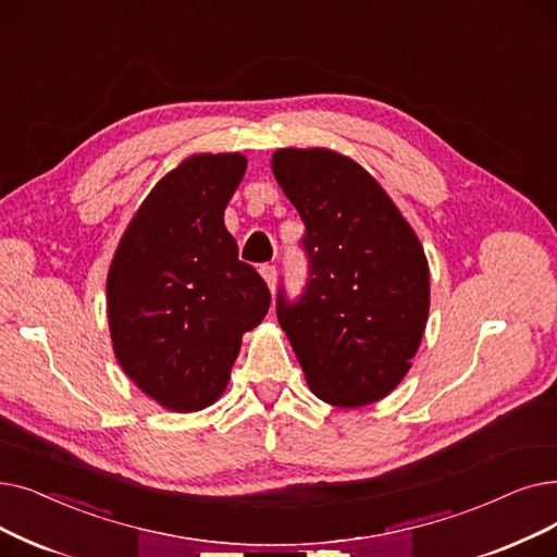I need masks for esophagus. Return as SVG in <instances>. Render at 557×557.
Here are the masks:
<instances>
[{"instance_id": "esophagus-1", "label": "esophagus", "mask_w": 557, "mask_h": 557, "mask_svg": "<svg viewBox=\"0 0 557 557\" xmlns=\"http://www.w3.org/2000/svg\"><path fill=\"white\" fill-rule=\"evenodd\" d=\"M259 273H261V277H263V282L269 284V288H271V294L275 292V282H277V271H275V265H261L259 269Z\"/></svg>"}]
</instances>
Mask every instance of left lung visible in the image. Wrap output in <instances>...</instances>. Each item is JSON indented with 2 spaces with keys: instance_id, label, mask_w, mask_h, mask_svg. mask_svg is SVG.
<instances>
[{
  "instance_id": "8db88e82",
  "label": "left lung",
  "mask_w": 557,
  "mask_h": 557,
  "mask_svg": "<svg viewBox=\"0 0 557 557\" xmlns=\"http://www.w3.org/2000/svg\"><path fill=\"white\" fill-rule=\"evenodd\" d=\"M307 227L309 282L277 319L313 396L364 407L409 371L428 323L430 269L421 240L380 182L327 148H282L271 161Z\"/></svg>"
}]
</instances>
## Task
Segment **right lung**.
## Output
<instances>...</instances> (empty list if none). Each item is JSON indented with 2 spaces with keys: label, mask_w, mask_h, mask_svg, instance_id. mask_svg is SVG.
<instances>
[{
  "label": "right lung",
  "mask_w": 557,
  "mask_h": 557,
  "mask_svg": "<svg viewBox=\"0 0 557 557\" xmlns=\"http://www.w3.org/2000/svg\"><path fill=\"white\" fill-rule=\"evenodd\" d=\"M248 159L190 154L143 200L109 265L107 319L117 364L171 412L223 396L240 338L271 307L269 286L238 261L225 209Z\"/></svg>",
  "instance_id": "1"
}]
</instances>
